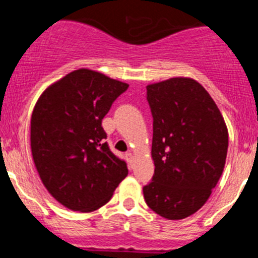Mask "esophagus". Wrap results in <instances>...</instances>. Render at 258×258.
<instances>
[{
    "label": "esophagus",
    "mask_w": 258,
    "mask_h": 258,
    "mask_svg": "<svg viewBox=\"0 0 258 258\" xmlns=\"http://www.w3.org/2000/svg\"><path fill=\"white\" fill-rule=\"evenodd\" d=\"M126 159H127V163H128L130 166H132V163H134V154H132V153H127Z\"/></svg>",
    "instance_id": "34e87169"
}]
</instances>
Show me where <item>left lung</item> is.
I'll return each instance as SVG.
<instances>
[{
  "label": "left lung",
  "mask_w": 258,
  "mask_h": 258,
  "mask_svg": "<svg viewBox=\"0 0 258 258\" xmlns=\"http://www.w3.org/2000/svg\"><path fill=\"white\" fill-rule=\"evenodd\" d=\"M153 115L154 175L143 187L150 210L168 220L203 207L226 162L229 134L220 109L192 78L146 86Z\"/></svg>",
  "instance_id": "1"
}]
</instances>
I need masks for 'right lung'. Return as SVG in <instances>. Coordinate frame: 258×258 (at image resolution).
<instances>
[{"instance_id": "right-lung-1", "label": "right lung", "mask_w": 258, "mask_h": 258, "mask_svg": "<svg viewBox=\"0 0 258 258\" xmlns=\"http://www.w3.org/2000/svg\"><path fill=\"white\" fill-rule=\"evenodd\" d=\"M128 85L77 69L50 85L31 118V149L42 184L60 204L92 212L112 198L128 173L115 157L101 120Z\"/></svg>"}]
</instances>
